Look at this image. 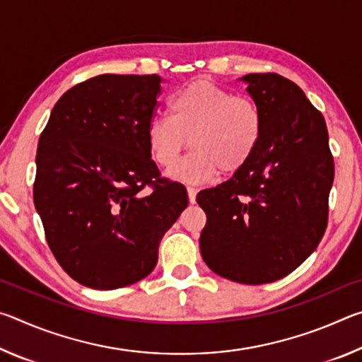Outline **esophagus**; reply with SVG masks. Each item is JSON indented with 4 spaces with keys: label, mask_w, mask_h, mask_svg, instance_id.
Here are the masks:
<instances>
[{
    "label": "esophagus",
    "mask_w": 362,
    "mask_h": 362,
    "mask_svg": "<svg viewBox=\"0 0 362 362\" xmlns=\"http://www.w3.org/2000/svg\"><path fill=\"white\" fill-rule=\"evenodd\" d=\"M187 192H188V199H189V203L194 204V203H196V193H198V189H196L194 187H188V188H187Z\"/></svg>",
    "instance_id": "obj_1"
}]
</instances>
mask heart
Returning a JSON list of instances; mask_svg holds the SVG:
<instances>
[{
	"label": "heart",
	"instance_id": "b5f03b06",
	"mask_svg": "<svg viewBox=\"0 0 362 362\" xmlns=\"http://www.w3.org/2000/svg\"><path fill=\"white\" fill-rule=\"evenodd\" d=\"M265 119L259 103L235 95L211 79H196L170 97L169 118L146 127V145L161 168H173L188 145L194 150L173 177L206 182L220 173L233 175L249 164L259 148Z\"/></svg>",
	"mask_w": 362,
	"mask_h": 362
}]
</instances>
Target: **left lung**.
Segmentation results:
<instances>
[{"mask_svg": "<svg viewBox=\"0 0 362 362\" xmlns=\"http://www.w3.org/2000/svg\"><path fill=\"white\" fill-rule=\"evenodd\" d=\"M265 129L249 164L198 193L207 222L201 255L214 273L267 284L292 273L322 240L334 156L324 116L296 83L276 73L243 78Z\"/></svg>", "mask_w": 362, "mask_h": 362, "instance_id": "obj_1", "label": "left lung"}]
</instances>
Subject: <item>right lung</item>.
<instances>
[{"label":"right lung","instance_id":"obj_1","mask_svg":"<svg viewBox=\"0 0 362 362\" xmlns=\"http://www.w3.org/2000/svg\"><path fill=\"white\" fill-rule=\"evenodd\" d=\"M161 83L158 75L86 79L60 97L41 132L35 207L59 265L90 289L148 276L161 238L188 206L187 188L161 177L146 145Z\"/></svg>","mask_w":362,"mask_h":362}]
</instances>
